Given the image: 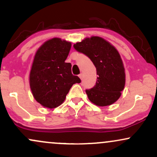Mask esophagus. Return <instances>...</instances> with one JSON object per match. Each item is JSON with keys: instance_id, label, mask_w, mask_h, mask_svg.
Instances as JSON below:
<instances>
[{"instance_id": "1", "label": "esophagus", "mask_w": 157, "mask_h": 157, "mask_svg": "<svg viewBox=\"0 0 157 157\" xmlns=\"http://www.w3.org/2000/svg\"><path fill=\"white\" fill-rule=\"evenodd\" d=\"M79 77H80L81 80H82V74H80V75H79Z\"/></svg>"}]
</instances>
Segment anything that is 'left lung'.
<instances>
[{"label":"left lung","instance_id":"left-lung-1","mask_svg":"<svg viewBox=\"0 0 157 157\" xmlns=\"http://www.w3.org/2000/svg\"><path fill=\"white\" fill-rule=\"evenodd\" d=\"M74 48L89 57L96 67L98 75L96 85L86 90L90 101L98 106L110 105L116 102L125 83V68L117 50L97 36L77 43Z\"/></svg>","mask_w":157,"mask_h":157}]
</instances>
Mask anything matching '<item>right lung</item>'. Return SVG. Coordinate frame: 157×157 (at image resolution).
<instances>
[{
	"mask_svg": "<svg viewBox=\"0 0 157 157\" xmlns=\"http://www.w3.org/2000/svg\"><path fill=\"white\" fill-rule=\"evenodd\" d=\"M71 44L60 38L46 41L35 55L29 83L36 101L44 107L55 109L63 102L73 84L80 79L71 74V65L66 63Z\"/></svg>",
	"mask_w": 157,
	"mask_h": 157,
	"instance_id": "right-lung-1",
	"label": "right lung"
}]
</instances>
